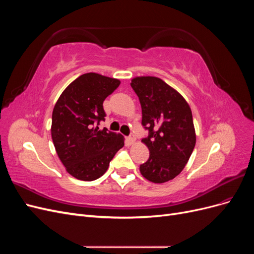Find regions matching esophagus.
I'll list each match as a JSON object with an SVG mask.
<instances>
[{
	"instance_id": "1",
	"label": "esophagus",
	"mask_w": 254,
	"mask_h": 254,
	"mask_svg": "<svg viewBox=\"0 0 254 254\" xmlns=\"http://www.w3.org/2000/svg\"><path fill=\"white\" fill-rule=\"evenodd\" d=\"M127 141H128V143L131 145V144H133L134 142H135V136L132 134V135H129L128 137H127Z\"/></svg>"
}]
</instances>
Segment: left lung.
<instances>
[{
    "mask_svg": "<svg viewBox=\"0 0 254 254\" xmlns=\"http://www.w3.org/2000/svg\"><path fill=\"white\" fill-rule=\"evenodd\" d=\"M130 84L140 99L142 125L148 130L142 142L149 159L140 172L153 183L167 182L182 172L195 147L190 108L179 92L158 77L141 76Z\"/></svg>",
    "mask_w": 254,
    "mask_h": 254,
    "instance_id": "8db88e82",
    "label": "left lung"
}]
</instances>
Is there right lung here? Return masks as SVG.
Wrapping results in <instances>:
<instances>
[{
	"instance_id": "right-lung-1",
	"label": "right lung",
	"mask_w": 254,
	"mask_h": 254,
	"mask_svg": "<svg viewBox=\"0 0 254 254\" xmlns=\"http://www.w3.org/2000/svg\"><path fill=\"white\" fill-rule=\"evenodd\" d=\"M120 83L96 73L83 74L68 84L54 107L53 143L66 172L76 179H98L124 146L120 133L98 127L106 117L103 103Z\"/></svg>"
}]
</instances>
